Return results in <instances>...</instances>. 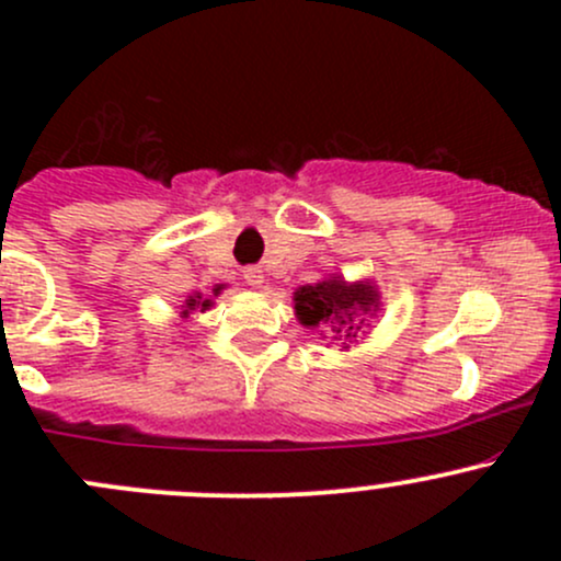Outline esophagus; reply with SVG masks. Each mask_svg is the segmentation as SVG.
Returning a JSON list of instances; mask_svg holds the SVG:
<instances>
[{"mask_svg": "<svg viewBox=\"0 0 561 561\" xmlns=\"http://www.w3.org/2000/svg\"><path fill=\"white\" fill-rule=\"evenodd\" d=\"M244 279H247V285L260 287L263 285V271L254 268V265H249V268H244Z\"/></svg>", "mask_w": 561, "mask_h": 561, "instance_id": "esophagus-1", "label": "esophagus"}]
</instances>
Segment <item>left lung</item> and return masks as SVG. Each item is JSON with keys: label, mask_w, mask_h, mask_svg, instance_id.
I'll list each match as a JSON object with an SVG mask.
<instances>
[{"label": "left lung", "mask_w": 561, "mask_h": 561, "mask_svg": "<svg viewBox=\"0 0 561 561\" xmlns=\"http://www.w3.org/2000/svg\"><path fill=\"white\" fill-rule=\"evenodd\" d=\"M293 301L301 325L322 328V333H331V339L347 344L364 331L366 314L380 309V293L371 282H344L342 276H328L317 285L298 287Z\"/></svg>", "instance_id": "1"}]
</instances>
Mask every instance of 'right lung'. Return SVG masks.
<instances>
[{
  "label": "right lung",
  "instance_id": "1",
  "mask_svg": "<svg viewBox=\"0 0 561 561\" xmlns=\"http://www.w3.org/2000/svg\"><path fill=\"white\" fill-rule=\"evenodd\" d=\"M208 307H211V298H206V301H203L201 293H195V296L186 298V307H184V312H181V314L190 317L192 309H201V312H203V309H208Z\"/></svg>",
  "mask_w": 561,
  "mask_h": 561
}]
</instances>
